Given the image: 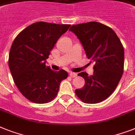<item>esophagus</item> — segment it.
<instances>
[{
	"label": "esophagus",
	"instance_id": "1",
	"mask_svg": "<svg viewBox=\"0 0 135 135\" xmlns=\"http://www.w3.org/2000/svg\"><path fill=\"white\" fill-rule=\"evenodd\" d=\"M69 75H70V77L71 78H75L77 76V74H76L75 73H73V72H70Z\"/></svg>",
	"mask_w": 135,
	"mask_h": 135
}]
</instances>
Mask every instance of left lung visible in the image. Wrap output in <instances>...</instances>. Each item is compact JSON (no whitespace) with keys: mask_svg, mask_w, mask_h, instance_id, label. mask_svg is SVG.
<instances>
[{"mask_svg":"<svg viewBox=\"0 0 135 135\" xmlns=\"http://www.w3.org/2000/svg\"><path fill=\"white\" fill-rule=\"evenodd\" d=\"M69 30L80 39L87 58L95 63L92 75L86 72L78 74L85 84L75 93L85 103H98L114 92L122 77L123 46L113 30L98 22L73 25Z\"/></svg>","mask_w":135,"mask_h":135,"instance_id":"left-lung-1","label":"left lung"}]
</instances>
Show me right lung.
I'll return each instance as SVG.
<instances>
[{
	"mask_svg": "<svg viewBox=\"0 0 135 135\" xmlns=\"http://www.w3.org/2000/svg\"><path fill=\"white\" fill-rule=\"evenodd\" d=\"M71 25L37 22L16 36L9 54L8 64L14 82L23 96L35 103H47L57 95L61 82L68 77L62 69L46 65L57 41Z\"/></svg>",
	"mask_w": 135,
	"mask_h": 135,
	"instance_id": "right-lung-1",
	"label": "right lung"
}]
</instances>
